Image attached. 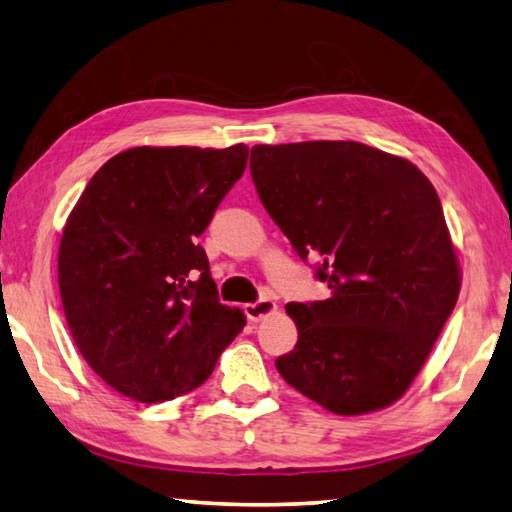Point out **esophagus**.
Returning <instances> with one entry per match:
<instances>
[{
  "mask_svg": "<svg viewBox=\"0 0 512 512\" xmlns=\"http://www.w3.org/2000/svg\"><path fill=\"white\" fill-rule=\"evenodd\" d=\"M275 308H277V304L273 302V299H268V297H262V299H257L255 304H246L244 306L246 317L250 319V322H259V319L268 317L270 313H275Z\"/></svg>",
  "mask_w": 512,
  "mask_h": 512,
  "instance_id": "34e87169",
  "label": "esophagus"
}]
</instances>
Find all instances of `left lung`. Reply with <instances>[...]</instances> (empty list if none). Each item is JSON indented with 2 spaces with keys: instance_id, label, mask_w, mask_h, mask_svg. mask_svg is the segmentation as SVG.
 Segmentation results:
<instances>
[{
  "instance_id": "8db88e82",
  "label": "left lung",
  "mask_w": 512,
  "mask_h": 512,
  "mask_svg": "<svg viewBox=\"0 0 512 512\" xmlns=\"http://www.w3.org/2000/svg\"><path fill=\"white\" fill-rule=\"evenodd\" d=\"M250 175L297 255L319 257L324 302H290L297 344L277 370L337 415L402 397L453 313L462 273L428 177L359 142L259 144Z\"/></svg>"
}]
</instances>
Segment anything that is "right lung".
<instances>
[{
	"mask_svg": "<svg viewBox=\"0 0 512 512\" xmlns=\"http://www.w3.org/2000/svg\"><path fill=\"white\" fill-rule=\"evenodd\" d=\"M248 146H137L97 170L66 219L59 295L88 366L135 402L202 386L242 333L199 235L244 175Z\"/></svg>",
	"mask_w": 512,
	"mask_h": 512,
	"instance_id": "obj_1",
	"label": "right lung"
}]
</instances>
